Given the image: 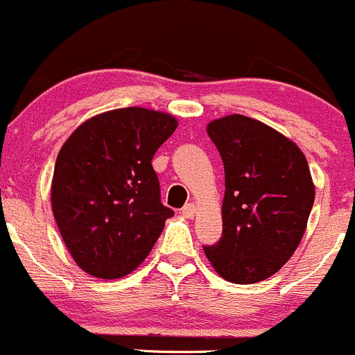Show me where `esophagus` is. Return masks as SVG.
I'll return each mask as SVG.
<instances>
[{"label": "esophagus", "instance_id": "obj_1", "mask_svg": "<svg viewBox=\"0 0 355 355\" xmlns=\"http://www.w3.org/2000/svg\"><path fill=\"white\" fill-rule=\"evenodd\" d=\"M181 214L184 215L186 218H193L196 214V205L195 203H186L184 207L181 208Z\"/></svg>", "mask_w": 355, "mask_h": 355}]
</instances>
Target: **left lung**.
Masks as SVG:
<instances>
[{"label":"left lung","mask_w":355,"mask_h":355,"mask_svg":"<svg viewBox=\"0 0 355 355\" xmlns=\"http://www.w3.org/2000/svg\"><path fill=\"white\" fill-rule=\"evenodd\" d=\"M208 137L225 171L222 239L203 251L232 284L279 272L306 232L314 182L301 148L268 124L243 114L214 119Z\"/></svg>","instance_id":"8db88e82"}]
</instances>
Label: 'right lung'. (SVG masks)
<instances>
[{
    "mask_svg": "<svg viewBox=\"0 0 355 355\" xmlns=\"http://www.w3.org/2000/svg\"><path fill=\"white\" fill-rule=\"evenodd\" d=\"M167 112L124 107L73 131L58 153L51 205L76 265L97 279H121L148 257L174 211L160 203L152 167L176 131Z\"/></svg>",
    "mask_w": 355,
    "mask_h": 355,
    "instance_id": "right-lung-1",
    "label": "right lung"
}]
</instances>
